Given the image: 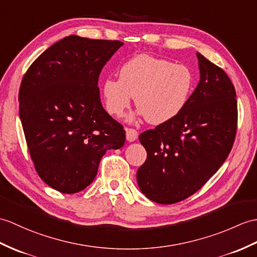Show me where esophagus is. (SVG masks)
Returning a JSON list of instances; mask_svg holds the SVG:
<instances>
[{"label": "esophagus", "instance_id": "34e87169", "mask_svg": "<svg viewBox=\"0 0 257 257\" xmlns=\"http://www.w3.org/2000/svg\"><path fill=\"white\" fill-rule=\"evenodd\" d=\"M138 138V133L135 129H130V128H126V139L129 142H134Z\"/></svg>", "mask_w": 257, "mask_h": 257}]
</instances>
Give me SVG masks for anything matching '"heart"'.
I'll use <instances>...</instances> for the list:
<instances>
[{
  "label": "heart",
  "mask_w": 257,
  "mask_h": 257,
  "mask_svg": "<svg viewBox=\"0 0 257 257\" xmlns=\"http://www.w3.org/2000/svg\"><path fill=\"white\" fill-rule=\"evenodd\" d=\"M193 85L194 76L186 65L138 55L121 65L119 80H105L101 91L109 114L121 117L135 97L138 109L130 120L145 116L149 123L161 124L184 109Z\"/></svg>",
  "instance_id": "obj_1"
}]
</instances>
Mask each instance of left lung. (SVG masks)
Listing matches in <instances>:
<instances>
[{
    "label": "left lung",
    "mask_w": 257,
    "mask_h": 257,
    "mask_svg": "<svg viewBox=\"0 0 257 257\" xmlns=\"http://www.w3.org/2000/svg\"><path fill=\"white\" fill-rule=\"evenodd\" d=\"M200 80L184 109L171 120L139 136L147 160L137 182L154 202L186 199L223 164L233 146L237 107L235 89L222 69L196 53Z\"/></svg>",
    "instance_id": "obj_1"
}]
</instances>
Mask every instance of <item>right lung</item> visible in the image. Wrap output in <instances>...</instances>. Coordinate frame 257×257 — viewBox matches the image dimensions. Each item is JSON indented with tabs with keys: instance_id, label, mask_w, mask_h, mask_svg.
Masks as SVG:
<instances>
[{
	"instance_id": "add662e5",
	"label": "right lung",
	"mask_w": 257,
	"mask_h": 257,
	"mask_svg": "<svg viewBox=\"0 0 257 257\" xmlns=\"http://www.w3.org/2000/svg\"><path fill=\"white\" fill-rule=\"evenodd\" d=\"M123 45L71 35L48 48L24 75L20 117L36 171L63 194L86 188L101 157L126 133L100 103L98 76Z\"/></svg>"
}]
</instances>
